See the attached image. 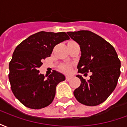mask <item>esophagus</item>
Masks as SVG:
<instances>
[{
	"label": "esophagus",
	"instance_id": "obj_1",
	"mask_svg": "<svg viewBox=\"0 0 127 127\" xmlns=\"http://www.w3.org/2000/svg\"><path fill=\"white\" fill-rule=\"evenodd\" d=\"M71 80V77H69V76H66V81H68V82H69L70 80Z\"/></svg>",
	"mask_w": 127,
	"mask_h": 127
}]
</instances>
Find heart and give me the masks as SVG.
<instances>
[{
  "instance_id": "obj_1",
  "label": "heart",
  "mask_w": 127,
  "mask_h": 127,
  "mask_svg": "<svg viewBox=\"0 0 127 127\" xmlns=\"http://www.w3.org/2000/svg\"><path fill=\"white\" fill-rule=\"evenodd\" d=\"M63 69L64 71L66 72V73H69L71 71V66L69 65V64H66V65L63 66Z\"/></svg>"
}]
</instances>
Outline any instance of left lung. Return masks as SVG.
Returning <instances> with one entry per match:
<instances>
[{
    "label": "left lung",
    "mask_w": 127,
    "mask_h": 127,
    "mask_svg": "<svg viewBox=\"0 0 127 127\" xmlns=\"http://www.w3.org/2000/svg\"><path fill=\"white\" fill-rule=\"evenodd\" d=\"M67 34L80 45L78 73H93L88 80L77 75L81 84L73 92L75 97L85 105H98L109 97L117 85L120 75L117 53L109 43L93 32L80 31Z\"/></svg>",
    "instance_id": "obj_1"
}]
</instances>
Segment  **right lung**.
I'll return each mask as SVG.
<instances>
[{"mask_svg": "<svg viewBox=\"0 0 127 127\" xmlns=\"http://www.w3.org/2000/svg\"><path fill=\"white\" fill-rule=\"evenodd\" d=\"M69 39L64 32L41 31L32 34L16 47L9 64L11 88L21 103L31 109L48 106L54 98L56 88L65 80L56 71L50 75L39 73L42 61L50 57L54 47Z\"/></svg>", "mask_w": 127, "mask_h": 127, "instance_id": "obj_1", "label": "right lung"}]
</instances>
